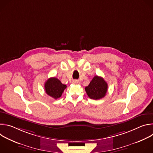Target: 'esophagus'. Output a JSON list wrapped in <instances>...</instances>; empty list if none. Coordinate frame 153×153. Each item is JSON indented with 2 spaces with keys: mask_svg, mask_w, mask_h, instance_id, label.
Wrapping results in <instances>:
<instances>
[{
  "mask_svg": "<svg viewBox=\"0 0 153 153\" xmlns=\"http://www.w3.org/2000/svg\"><path fill=\"white\" fill-rule=\"evenodd\" d=\"M73 83L74 84H76V83H77V80H74V81L73 82Z\"/></svg>",
  "mask_w": 153,
  "mask_h": 153,
  "instance_id": "34e87169",
  "label": "esophagus"
}]
</instances>
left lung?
I'll return each instance as SVG.
<instances>
[{
	"label": "left lung",
	"instance_id": "1",
	"mask_svg": "<svg viewBox=\"0 0 153 153\" xmlns=\"http://www.w3.org/2000/svg\"><path fill=\"white\" fill-rule=\"evenodd\" d=\"M85 90L90 99L98 100L105 96L108 84L102 77L95 76L88 86L85 87Z\"/></svg>",
	"mask_w": 153,
	"mask_h": 153
}]
</instances>
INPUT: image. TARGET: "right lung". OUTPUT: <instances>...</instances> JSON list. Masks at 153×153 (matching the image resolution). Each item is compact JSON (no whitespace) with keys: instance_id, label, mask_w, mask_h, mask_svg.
Here are the masks:
<instances>
[{"instance_id":"add662e5","label":"right lung","mask_w":153,"mask_h":153,"mask_svg":"<svg viewBox=\"0 0 153 153\" xmlns=\"http://www.w3.org/2000/svg\"><path fill=\"white\" fill-rule=\"evenodd\" d=\"M67 85L61 83L56 77H51L45 83V90L46 93L50 97L57 99L61 97Z\"/></svg>"}]
</instances>
